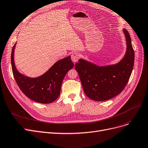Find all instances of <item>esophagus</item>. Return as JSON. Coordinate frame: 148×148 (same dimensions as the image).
<instances>
[{
	"instance_id": "obj_1",
	"label": "esophagus",
	"mask_w": 148,
	"mask_h": 148,
	"mask_svg": "<svg viewBox=\"0 0 148 148\" xmlns=\"http://www.w3.org/2000/svg\"><path fill=\"white\" fill-rule=\"evenodd\" d=\"M79 57H80L79 54L77 53L74 52L71 55V60H73V62H77L78 60L79 59Z\"/></svg>"
}]
</instances>
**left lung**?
Segmentation results:
<instances>
[{
    "mask_svg": "<svg viewBox=\"0 0 148 148\" xmlns=\"http://www.w3.org/2000/svg\"><path fill=\"white\" fill-rule=\"evenodd\" d=\"M127 49L123 59L115 65L99 66L80 59L75 63L85 94L95 101L111 99L119 94L126 86L132 71L134 51L130 35L124 29Z\"/></svg>",
    "mask_w": 148,
    "mask_h": 148,
    "instance_id": "8db88e82",
    "label": "left lung"
}]
</instances>
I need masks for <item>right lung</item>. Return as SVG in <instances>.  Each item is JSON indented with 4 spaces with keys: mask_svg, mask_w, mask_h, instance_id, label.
Instances as JSON below:
<instances>
[{
    "mask_svg": "<svg viewBox=\"0 0 148 148\" xmlns=\"http://www.w3.org/2000/svg\"><path fill=\"white\" fill-rule=\"evenodd\" d=\"M16 44L11 52V66L12 74L19 88L22 92L36 102L49 103L59 97L63 80L74 63L68 56L57 62L47 73L37 78H30L19 73L15 66L14 51Z\"/></svg>",
    "mask_w": 148,
    "mask_h": 148,
    "instance_id": "obj_1",
    "label": "right lung"
}]
</instances>
